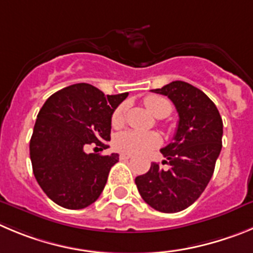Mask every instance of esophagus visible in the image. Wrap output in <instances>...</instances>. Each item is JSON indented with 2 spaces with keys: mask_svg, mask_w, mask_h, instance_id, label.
<instances>
[{
  "mask_svg": "<svg viewBox=\"0 0 253 253\" xmlns=\"http://www.w3.org/2000/svg\"><path fill=\"white\" fill-rule=\"evenodd\" d=\"M131 157H133V155H131L130 153H122V154H120V159H122V161H126V159H130Z\"/></svg>",
  "mask_w": 253,
  "mask_h": 253,
  "instance_id": "esophagus-1",
  "label": "esophagus"
}]
</instances>
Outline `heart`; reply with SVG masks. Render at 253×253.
Wrapping results in <instances>:
<instances>
[{
    "label": "heart",
    "mask_w": 253,
    "mask_h": 253,
    "mask_svg": "<svg viewBox=\"0 0 253 253\" xmlns=\"http://www.w3.org/2000/svg\"><path fill=\"white\" fill-rule=\"evenodd\" d=\"M144 105L157 118L168 117L170 114V111H172L170 101L167 98L159 96V95H148V96H145ZM125 111H126L125 104H122V105L115 109L113 115H111L113 126L119 128L120 125L124 123ZM161 143V136H159V134L154 133V131L142 133V131L126 130L118 134L114 139V145L118 150L134 153V154H140V153H145L150 149H154V148L159 147Z\"/></svg>",
    "instance_id": "obj_1"
}]
</instances>
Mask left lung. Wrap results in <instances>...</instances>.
<instances>
[{"instance_id":"left-lung-1","label":"left lung","mask_w":253,"mask_h":253,"mask_svg":"<svg viewBox=\"0 0 253 253\" xmlns=\"http://www.w3.org/2000/svg\"><path fill=\"white\" fill-rule=\"evenodd\" d=\"M152 91L172 100L179 120L173 142L161 149L169 169L152 163L135 184L150 207L175 213L193 205L210 183L222 149L223 123L214 103L188 83L172 81Z\"/></svg>"}]
</instances>
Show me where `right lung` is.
<instances>
[{
	"label": "right lung",
	"mask_w": 253,
	"mask_h": 253,
	"mask_svg": "<svg viewBox=\"0 0 253 253\" xmlns=\"http://www.w3.org/2000/svg\"><path fill=\"white\" fill-rule=\"evenodd\" d=\"M126 96L80 83L51 95L39 111L30 158L37 183L56 205L81 210L99 198L119 154H86L85 148H108L111 115Z\"/></svg>",
	"instance_id": "1"
}]
</instances>
